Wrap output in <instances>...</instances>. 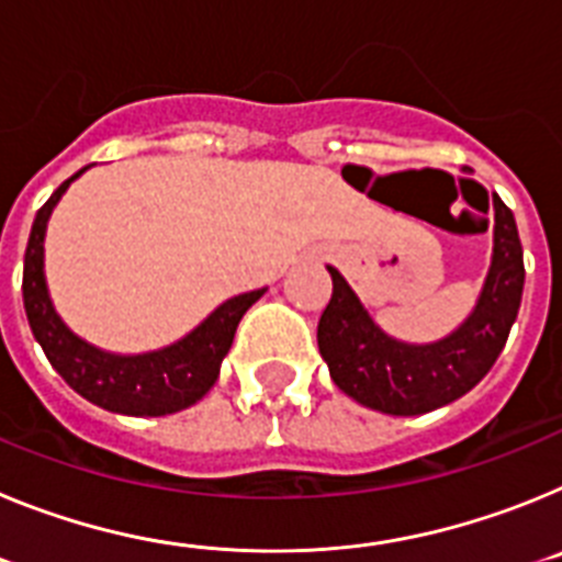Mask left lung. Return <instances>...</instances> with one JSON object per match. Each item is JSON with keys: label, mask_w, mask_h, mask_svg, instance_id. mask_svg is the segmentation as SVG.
Wrapping results in <instances>:
<instances>
[{"label": "left lung", "mask_w": 562, "mask_h": 562, "mask_svg": "<svg viewBox=\"0 0 562 562\" xmlns=\"http://www.w3.org/2000/svg\"><path fill=\"white\" fill-rule=\"evenodd\" d=\"M317 321V349L342 394L391 416L441 408L475 389L504 349L524 295V247L513 211L495 196L493 267L473 315L434 346H405L382 335L340 272Z\"/></svg>", "instance_id": "8db88e82"}]
</instances>
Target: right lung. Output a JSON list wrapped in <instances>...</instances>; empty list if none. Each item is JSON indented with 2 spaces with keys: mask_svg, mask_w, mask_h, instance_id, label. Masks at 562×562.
<instances>
[{
  "mask_svg": "<svg viewBox=\"0 0 562 562\" xmlns=\"http://www.w3.org/2000/svg\"><path fill=\"white\" fill-rule=\"evenodd\" d=\"M78 173L64 180L53 191V196L38 207L33 231H30L22 276L24 312H27L30 329L47 355L49 366L64 376L69 389L78 391L83 400L95 402L98 408L126 416L177 414L213 389L222 360L231 351L238 321L258 297L265 295V290L231 297L191 335L168 349L151 351V355L117 357L83 342L61 324V317L49 304L47 284H44V227H47L49 211L58 196L67 191V186Z\"/></svg>",
  "mask_w": 562,
  "mask_h": 562,
  "instance_id": "add662e5",
  "label": "right lung"
}]
</instances>
